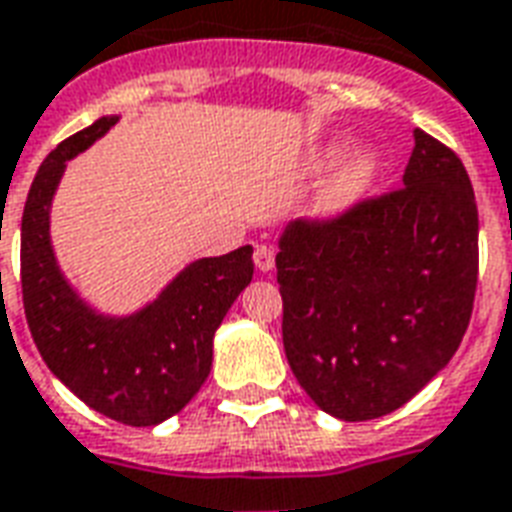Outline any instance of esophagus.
<instances>
[{
	"label": "esophagus",
	"instance_id": "esophagus-1",
	"mask_svg": "<svg viewBox=\"0 0 512 512\" xmlns=\"http://www.w3.org/2000/svg\"><path fill=\"white\" fill-rule=\"evenodd\" d=\"M255 266L257 271H263V274L274 268V249H271V246L266 244L255 246Z\"/></svg>",
	"mask_w": 512,
	"mask_h": 512
}]
</instances>
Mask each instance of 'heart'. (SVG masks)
<instances>
[{
  "mask_svg": "<svg viewBox=\"0 0 512 512\" xmlns=\"http://www.w3.org/2000/svg\"><path fill=\"white\" fill-rule=\"evenodd\" d=\"M339 154V149L328 151V160H333ZM374 170H377V162H374L372 154H361V157H355V160L347 165L339 181L328 189V195H325L323 206L328 211H336V208H344L347 203L363 195V189L369 187V181L374 179Z\"/></svg>",
  "mask_w": 512,
  "mask_h": 512,
  "instance_id": "b5f03b06",
  "label": "heart"
}]
</instances>
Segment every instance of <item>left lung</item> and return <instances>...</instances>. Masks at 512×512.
Here are the masks:
<instances>
[{
    "label": "left lung",
    "instance_id": "1",
    "mask_svg": "<svg viewBox=\"0 0 512 512\" xmlns=\"http://www.w3.org/2000/svg\"><path fill=\"white\" fill-rule=\"evenodd\" d=\"M282 342L339 420L399 410L445 369L478 287V203L456 151L415 130L404 184L279 238Z\"/></svg>",
    "mask_w": 512,
    "mask_h": 512
}]
</instances>
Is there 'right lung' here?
<instances>
[{"label": "right lung", "mask_w": 512, "mask_h": 512, "mask_svg": "<svg viewBox=\"0 0 512 512\" xmlns=\"http://www.w3.org/2000/svg\"><path fill=\"white\" fill-rule=\"evenodd\" d=\"M116 124L102 116L56 146L37 170L21 219V293L45 366L70 391L127 426H157L200 391L211 372L214 331L252 282V246L203 257L132 317H102L67 285L56 266L48 211L64 162Z\"/></svg>", "instance_id": "right-lung-1"}]
</instances>
